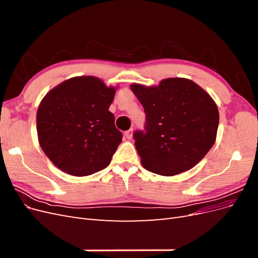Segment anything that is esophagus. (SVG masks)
Here are the masks:
<instances>
[{
    "label": "esophagus",
    "mask_w": 258,
    "mask_h": 258,
    "mask_svg": "<svg viewBox=\"0 0 258 258\" xmlns=\"http://www.w3.org/2000/svg\"><path fill=\"white\" fill-rule=\"evenodd\" d=\"M132 134H134V130L129 129V130H127L126 132H124V137H126L127 139H131L132 138Z\"/></svg>",
    "instance_id": "esophagus-1"
}]
</instances>
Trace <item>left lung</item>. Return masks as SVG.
<instances>
[{
  "mask_svg": "<svg viewBox=\"0 0 258 258\" xmlns=\"http://www.w3.org/2000/svg\"><path fill=\"white\" fill-rule=\"evenodd\" d=\"M144 107V131L134 134L143 167L171 176L191 169L213 146L218 110L213 99L190 80L167 79L158 86H130Z\"/></svg>",
  "mask_w": 258,
  "mask_h": 258,
  "instance_id": "obj_1",
  "label": "left lung"
}]
</instances>
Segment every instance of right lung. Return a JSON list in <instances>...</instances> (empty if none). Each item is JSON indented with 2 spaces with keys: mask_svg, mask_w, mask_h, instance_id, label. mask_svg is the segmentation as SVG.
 I'll return each mask as SVG.
<instances>
[{
  "mask_svg": "<svg viewBox=\"0 0 258 258\" xmlns=\"http://www.w3.org/2000/svg\"><path fill=\"white\" fill-rule=\"evenodd\" d=\"M115 92L95 76H77L43 98L36 114L38 142L61 171L86 176L110 165L122 139L108 111Z\"/></svg>",
  "mask_w": 258,
  "mask_h": 258,
  "instance_id": "add662e5",
  "label": "right lung"
}]
</instances>
